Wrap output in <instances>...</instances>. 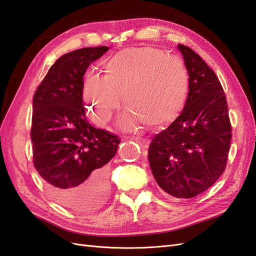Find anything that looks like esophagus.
I'll list each match as a JSON object with an SVG mask.
<instances>
[{
	"label": "esophagus",
	"instance_id": "1",
	"mask_svg": "<svg viewBox=\"0 0 256 256\" xmlns=\"http://www.w3.org/2000/svg\"><path fill=\"white\" fill-rule=\"evenodd\" d=\"M131 140L138 142V143L140 144L141 146H143L144 148L146 147V141L144 140V138H138V136H131Z\"/></svg>",
	"mask_w": 256,
	"mask_h": 256
}]
</instances>
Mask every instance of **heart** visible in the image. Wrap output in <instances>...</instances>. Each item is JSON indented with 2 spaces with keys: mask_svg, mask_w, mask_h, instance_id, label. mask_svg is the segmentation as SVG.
Segmentation results:
<instances>
[{
  "mask_svg": "<svg viewBox=\"0 0 256 256\" xmlns=\"http://www.w3.org/2000/svg\"><path fill=\"white\" fill-rule=\"evenodd\" d=\"M104 74L90 72L82 84L90 118L104 126L118 109L120 98L129 111L120 127L132 130L141 122L164 126L182 111L189 92V76L182 62L152 47L124 49L106 60Z\"/></svg>",
  "mask_w": 256,
  "mask_h": 256,
  "instance_id": "1",
  "label": "heart"
}]
</instances>
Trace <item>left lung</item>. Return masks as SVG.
<instances>
[{"label":"left lung","instance_id":"obj_1","mask_svg":"<svg viewBox=\"0 0 256 256\" xmlns=\"http://www.w3.org/2000/svg\"><path fill=\"white\" fill-rule=\"evenodd\" d=\"M189 74L180 115L156 134L148 161L159 187L176 198H191L219 180L226 166L232 127L218 76L187 46L178 44Z\"/></svg>","mask_w":256,"mask_h":256}]
</instances>
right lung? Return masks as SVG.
I'll return each mask as SVG.
<instances>
[{"mask_svg": "<svg viewBox=\"0 0 256 256\" xmlns=\"http://www.w3.org/2000/svg\"><path fill=\"white\" fill-rule=\"evenodd\" d=\"M108 50L104 46L62 56L33 98L34 166L51 198L72 210H92L104 202L106 164L120 142L118 136L90 125L83 104V76Z\"/></svg>", "mask_w": 256, "mask_h": 256, "instance_id": "right-lung-1", "label": "right lung"}]
</instances>
